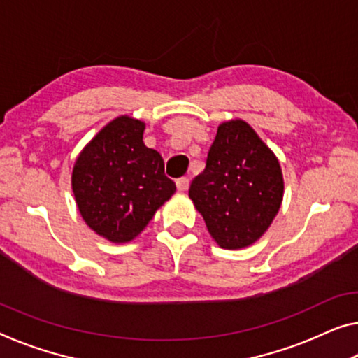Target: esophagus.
<instances>
[{
    "instance_id": "obj_1",
    "label": "esophagus",
    "mask_w": 358,
    "mask_h": 358,
    "mask_svg": "<svg viewBox=\"0 0 358 358\" xmlns=\"http://www.w3.org/2000/svg\"><path fill=\"white\" fill-rule=\"evenodd\" d=\"M176 187H178V190L185 192L187 189H189V179H187V178H179L178 180H176Z\"/></svg>"
}]
</instances>
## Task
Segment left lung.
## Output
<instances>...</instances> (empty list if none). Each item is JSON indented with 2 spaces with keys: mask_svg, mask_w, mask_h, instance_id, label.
<instances>
[{
  "mask_svg": "<svg viewBox=\"0 0 358 358\" xmlns=\"http://www.w3.org/2000/svg\"><path fill=\"white\" fill-rule=\"evenodd\" d=\"M189 196L221 248H245L277 216L283 200L282 169L255 129L232 120L219 124L206 166L192 180Z\"/></svg>",
  "mask_w": 358,
  "mask_h": 358,
  "instance_id": "1",
  "label": "left lung"
}]
</instances>
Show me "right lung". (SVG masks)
Wrapping results in <instances>:
<instances>
[{
	"label": "right lung",
	"instance_id": "obj_1",
	"mask_svg": "<svg viewBox=\"0 0 358 358\" xmlns=\"http://www.w3.org/2000/svg\"><path fill=\"white\" fill-rule=\"evenodd\" d=\"M145 124L120 117L80 153L71 187L85 222L115 243L131 241L176 192L160 153L142 141Z\"/></svg>",
	"mask_w": 358,
	"mask_h": 358
}]
</instances>
